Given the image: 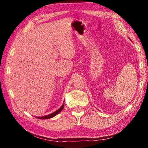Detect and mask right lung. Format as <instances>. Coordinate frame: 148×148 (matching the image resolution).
<instances>
[{"instance_id": "1", "label": "right lung", "mask_w": 148, "mask_h": 148, "mask_svg": "<svg viewBox=\"0 0 148 148\" xmlns=\"http://www.w3.org/2000/svg\"><path fill=\"white\" fill-rule=\"evenodd\" d=\"M64 104H62V106L59 109V110H57L56 112H54L53 113H52V114H49V115H47V116H43V117H37V118H38V119H49V118H51V117H54V116H56V115H57L58 114L59 112H61V110L63 109V108H64Z\"/></svg>"}]
</instances>
